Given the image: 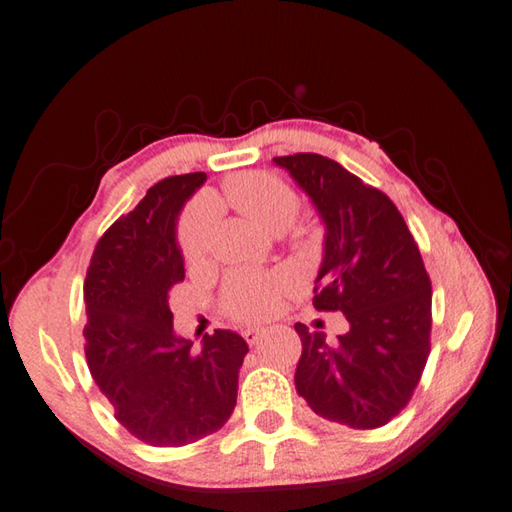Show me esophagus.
<instances>
[{"mask_svg": "<svg viewBox=\"0 0 512 512\" xmlns=\"http://www.w3.org/2000/svg\"><path fill=\"white\" fill-rule=\"evenodd\" d=\"M263 334H265V330H260V327H247V330L243 332L245 341H247L249 345H258V341L263 339Z\"/></svg>", "mask_w": 512, "mask_h": 512, "instance_id": "esophagus-1", "label": "esophagus"}]
</instances>
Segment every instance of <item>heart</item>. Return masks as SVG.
Returning <instances> with one entry per match:
<instances>
[{
  "label": "heart",
  "mask_w": 512,
  "mask_h": 512,
  "mask_svg": "<svg viewBox=\"0 0 512 512\" xmlns=\"http://www.w3.org/2000/svg\"><path fill=\"white\" fill-rule=\"evenodd\" d=\"M225 194L240 214L272 234H283L298 216V196L283 180L269 173H243L231 178L225 185ZM207 240L209 220L205 216L185 223L180 231V249L187 263H198L205 256ZM292 285V276L285 272H234L223 289V307L238 321H263L281 310Z\"/></svg>",
  "instance_id": "obj_1"
}]
</instances>
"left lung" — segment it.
<instances>
[{"mask_svg": "<svg viewBox=\"0 0 512 512\" xmlns=\"http://www.w3.org/2000/svg\"><path fill=\"white\" fill-rule=\"evenodd\" d=\"M325 227L314 307L343 312L336 343L296 323V392L318 417L381 428L410 401L430 354L432 287L406 220L383 191L318 153L274 158Z\"/></svg>", "mask_w": 512, "mask_h": 512, "instance_id": "left-lung-1", "label": "left lung"}]
</instances>
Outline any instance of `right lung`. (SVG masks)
Wrapping results in <instances>:
<instances>
[{
  "mask_svg": "<svg viewBox=\"0 0 512 512\" xmlns=\"http://www.w3.org/2000/svg\"><path fill=\"white\" fill-rule=\"evenodd\" d=\"M207 173L153 185L131 214L106 229L84 281L86 363L133 437L158 448L194 443L236 408L249 345L231 330L194 343L173 330L169 289L185 281L178 218Z\"/></svg>",
  "mask_w": 512,
  "mask_h": 512,
  "instance_id": "right-lung-1",
  "label": "right lung"
}]
</instances>
